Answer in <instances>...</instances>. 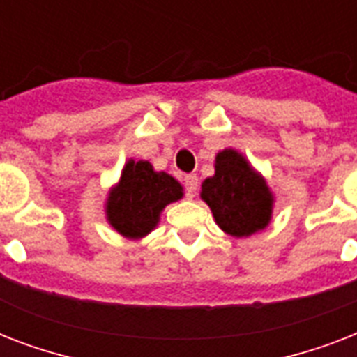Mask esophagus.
<instances>
[{"label":"esophagus","instance_id":"esophagus-1","mask_svg":"<svg viewBox=\"0 0 357 357\" xmlns=\"http://www.w3.org/2000/svg\"><path fill=\"white\" fill-rule=\"evenodd\" d=\"M198 183H200V179L196 174H187L185 176V187L189 190V196H195L196 189H198Z\"/></svg>","mask_w":357,"mask_h":357}]
</instances>
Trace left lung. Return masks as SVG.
Listing matches in <instances>:
<instances>
[{
	"mask_svg": "<svg viewBox=\"0 0 357 357\" xmlns=\"http://www.w3.org/2000/svg\"><path fill=\"white\" fill-rule=\"evenodd\" d=\"M200 198L215 222L231 237H250L271 224L274 195L266 179L235 148L215 157V174L204 179Z\"/></svg>",
	"mask_w": 357,
	"mask_h": 357,
	"instance_id": "obj_1",
	"label": "left lung"
}]
</instances>
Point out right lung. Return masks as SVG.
Wrapping results in <instances>:
<instances>
[{"mask_svg":"<svg viewBox=\"0 0 357 357\" xmlns=\"http://www.w3.org/2000/svg\"><path fill=\"white\" fill-rule=\"evenodd\" d=\"M183 198V187L148 161L129 159L116 185L109 189L105 218L122 237L139 241L157 228L162 209Z\"/></svg>","mask_w":357,"mask_h":357,"instance_id":"right-lung-1","label":"right lung"}]
</instances>
